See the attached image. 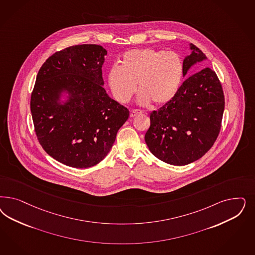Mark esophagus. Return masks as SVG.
<instances>
[{
	"mask_svg": "<svg viewBox=\"0 0 255 255\" xmlns=\"http://www.w3.org/2000/svg\"><path fill=\"white\" fill-rule=\"evenodd\" d=\"M142 112L140 111V110H133V111H131V113H130V117H136L137 115H140Z\"/></svg>",
	"mask_w": 255,
	"mask_h": 255,
	"instance_id": "obj_1",
	"label": "esophagus"
}]
</instances>
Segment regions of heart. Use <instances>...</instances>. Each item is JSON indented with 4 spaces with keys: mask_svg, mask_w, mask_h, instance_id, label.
Masks as SVG:
<instances>
[{
    "mask_svg": "<svg viewBox=\"0 0 255 255\" xmlns=\"http://www.w3.org/2000/svg\"><path fill=\"white\" fill-rule=\"evenodd\" d=\"M183 61L174 51L134 49L124 54L121 65L113 66L108 82L115 99L128 103L138 89L139 103L163 106L175 97L183 79Z\"/></svg>",
    "mask_w": 255,
    "mask_h": 255,
    "instance_id": "obj_1",
    "label": "heart"
}]
</instances>
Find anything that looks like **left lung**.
I'll return each instance as SVG.
<instances>
[{"mask_svg": "<svg viewBox=\"0 0 255 255\" xmlns=\"http://www.w3.org/2000/svg\"><path fill=\"white\" fill-rule=\"evenodd\" d=\"M191 54L184 59L183 76L206 54L190 44ZM222 83L206 67L189 78L170 102L150 115L144 140L151 153L168 164H189L213 146L222 128L224 111Z\"/></svg>", "mask_w": 255, "mask_h": 255, "instance_id": "1", "label": "left lung"}]
</instances>
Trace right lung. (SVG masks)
<instances>
[{
    "label": "right lung",
    "instance_id": "obj_1",
    "mask_svg": "<svg viewBox=\"0 0 255 255\" xmlns=\"http://www.w3.org/2000/svg\"><path fill=\"white\" fill-rule=\"evenodd\" d=\"M106 54L99 45L71 46L49 56L36 76L30 107L37 140L49 156L69 167L99 163L129 116L102 86ZM64 90L71 99L60 106Z\"/></svg>",
    "mask_w": 255,
    "mask_h": 255
}]
</instances>
